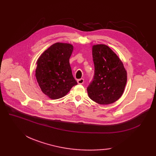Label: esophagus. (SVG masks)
Wrapping results in <instances>:
<instances>
[{
  "mask_svg": "<svg viewBox=\"0 0 156 156\" xmlns=\"http://www.w3.org/2000/svg\"><path fill=\"white\" fill-rule=\"evenodd\" d=\"M77 82H78V84H80V85L83 84V83H84V79H83V78L79 79V80H77Z\"/></svg>",
  "mask_w": 156,
  "mask_h": 156,
  "instance_id": "esophagus-1",
  "label": "esophagus"
}]
</instances>
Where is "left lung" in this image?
<instances>
[{
  "label": "left lung",
  "mask_w": 156,
  "mask_h": 156,
  "mask_svg": "<svg viewBox=\"0 0 156 156\" xmlns=\"http://www.w3.org/2000/svg\"><path fill=\"white\" fill-rule=\"evenodd\" d=\"M94 76L87 88L89 97L102 105L118 101L123 94L127 73L118 55L107 45L92 47Z\"/></svg>",
  "instance_id": "1"
}]
</instances>
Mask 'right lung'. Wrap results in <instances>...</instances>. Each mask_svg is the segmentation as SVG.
<instances>
[{
    "label": "right lung",
    "instance_id": "1",
    "mask_svg": "<svg viewBox=\"0 0 156 156\" xmlns=\"http://www.w3.org/2000/svg\"><path fill=\"white\" fill-rule=\"evenodd\" d=\"M73 47L69 44L55 43L40 55L37 61L35 76L46 95L58 99L77 85L69 64Z\"/></svg>",
    "mask_w": 156,
    "mask_h": 156
}]
</instances>
